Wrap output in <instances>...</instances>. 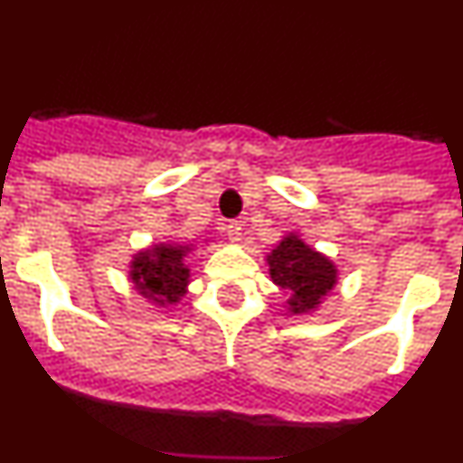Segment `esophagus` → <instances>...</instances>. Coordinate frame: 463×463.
I'll use <instances>...</instances> for the list:
<instances>
[{
  "label": "esophagus",
  "instance_id": "1",
  "mask_svg": "<svg viewBox=\"0 0 463 463\" xmlns=\"http://www.w3.org/2000/svg\"><path fill=\"white\" fill-rule=\"evenodd\" d=\"M222 229H224V234H227V239L232 241V243H239L241 236H243V224H241V222H227Z\"/></svg>",
  "mask_w": 463,
  "mask_h": 463
}]
</instances>
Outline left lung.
I'll return each mask as SVG.
<instances>
[{
    "instance_id": "8db88e82",
    "label": "left lung",
    "mask_w": 463,
    "mask_h": 463,
    "mask_svg": "<svg viewBox=\"0 0 463 463\" xmlns=\"http://www.w3.org/2000/svg\"><path fill=\"white\" fill-rule=\"evenodd\" d=\"M269 276L285 292L289 315H313L338 285V267L325 252L315 250L298 232H288L267 255Z\"/></svg>"
}]
</instances>
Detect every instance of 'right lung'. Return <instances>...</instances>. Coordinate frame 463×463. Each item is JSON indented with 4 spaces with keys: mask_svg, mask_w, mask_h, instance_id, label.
Listing matches in <instances>:
<instances>
[{
    "mask_svg": "<svg viewBox=\"0 0 463 463\" xmlns=\"http://www.w3.org/2000/svg\"><path fill=\"white\" fill-rule=\"evenodd\" d=\"M194 250V241H157L137 250L129 261L134 289L155 308L166 310L175 306L187 294L190 255Z\"/></svg>",
    "mask_w": 463,
    "mask_h": 463,
    "instance_id": "1",
    "label": "right lung"
}]
</instances>
